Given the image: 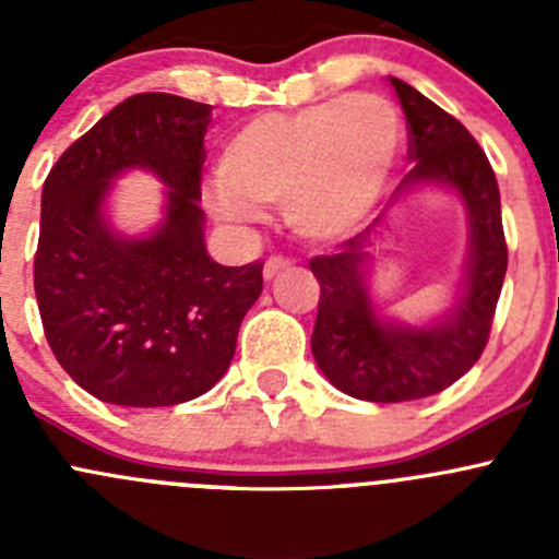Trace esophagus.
Instances as JSON below:
<instances>
[{
    "label": "esophagus",
    "instance_id": "34e87169",
    "mask_svg": "<svg viewBox=\"0 0 559 559\" xmlns=\"http://www.w3.org/2000/svg\"><path fill=\"white\" fill-rule=\"evenodd\" d=\"M292 267V259H286V257H270L267 262H264V278H273V275H278V273H284V270H289Z\"/></svg>",
    "mask_w": 559,
    "mask_h": 559
}]
</instances>
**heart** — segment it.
I'll return each instance as SVG.
<instances>
[{"label": "heart", "instance_id": "b5f03b06", "mask_svg": "<svg viewBox=\"0 0 559 559\" xmlns=\"http://www.w3.org/2000/svg\"><path fill=\"white\" fill-rule=\"evenodd\" d=\"M400 145L397 107L379 94L267 112L224 145L213 207L227 222H251L253 207L281 202L297 238L332 240L379 202Z\"/></svg>", "mask_w": 559, "mask_h": 559}]
</instances>
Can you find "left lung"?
<instances>
[{
  "instance_id": "left-lung-1",
  "label": "left lung",
  "mask_w": 559,
  "mask_h": 559,
  "mask_svg": "<svg viewBox=\"0 0 559 559\" xmlns=\"http://www.w3.org/2000/svg\"><path fill=\"white\" fill-rule=\"evenodd\" d=\"M389 81L408 123V159L416 162L392 202L416 183L452 186L471 216V259L462 297L447 319L430 326L386 324L370 306L362 281L365 248L384 216L308 262L321 286L311 335L316 365L341 392L370 403L430 397L462 379L487 348L509 267L498 178L481 145L414 86L397 78Z\"/></svg>"
}]
</instances>
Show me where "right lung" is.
Returning a JSON list of instances; mask_svg holds the SVG:
<instances>
[{"instance_id":"add662e5","label":"right lung","mask_w":559,"mask_h":559,"mask_svg":"<svg viewBox=\"0 0 559 559\" xmlns=\"http://www.w3.org/2000/svg\"><path fill=\"white\" fill-rule=\"evenodd\" d=\"M211 105L145 92L78 138L43 183L35 295L45 337L97 400L178 405L227 373L240 321L262 295V262L222 267L202 240V165ZM129 166L171 189L166 224L129 241L106 229L109 180Z\"/></svg>"}]
</instances>
